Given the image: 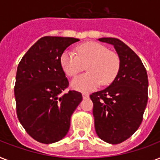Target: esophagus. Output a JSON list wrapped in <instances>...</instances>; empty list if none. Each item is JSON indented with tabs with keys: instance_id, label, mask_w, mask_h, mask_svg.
Listing matches in <instances>:
<instances>
[{
	"instance_id": "obj_1",
	"label": "esophagus",
	"mask_w": 160,
	"mask_h": 160,
	"mask_svg": "<svg viewBox=\"0 0 160 160\" xmlns=\"http://www.w3.org/2000/svg\"><path fill=\"white\" fill-rule=\"evenodd\" d=\"M82 96H83V98H88L89 97V93H82Z\"/></svg>"
}]
</instances>
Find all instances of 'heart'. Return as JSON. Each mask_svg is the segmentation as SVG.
Here are the masks:
<instances>
[{
  "mask_svg": "<svg viewBox=\"0 0 160 160\" xmlns=\"http://www.w3.org/2000/svg\"><path fill=\"white\" fill-rule=\"evenodd\" d=\"M61 66L68 76H75L86 66L87 73L75 78L71 85L83 92L92 91L101 84L108 85L120 71L121 60L118 53L98 42H85L76 47V54L66 50L60 58Z\"/></svg>",
  "mask_w": 160,
  "mask_h": 160,
  "instance_id": "b5f03b06",
  "label": "heart"
}]
</instances>
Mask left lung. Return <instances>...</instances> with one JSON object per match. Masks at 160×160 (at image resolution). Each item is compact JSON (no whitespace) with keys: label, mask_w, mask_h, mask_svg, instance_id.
<instances>
[{"label":"left lung","mask_w":160,"mask_h":160,"mask_svg":"<svg viewBox=\"0 0 160 160\" xmlns=\"http://www.w3.org/2000/svg\"><path fill=\"white\" fill-rule=\"evenodd\" d=\"M113 45L121 60L120 71L105 89L90 94L97 135L119 144L134 134L143 120L148 101L147 72L134 51L114 38H99Z\"/></svg>","instance_id":"left-lung-1"}]
</instances>
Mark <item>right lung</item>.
<instances>
[{"label": "right lung", "instance_id": "right-lung-1", "mask_svg": "<svg viewBox=\"0 0 160 160\" xmlns=\"http://www.w3.org/2000/svg\"><path fill=\"white\" fill-rule=\"evenodd\" d=\"M74 38L46 36L28 49L18 65L15 97L19 122L38 142L59 141L70 128L71 117L82 101V94L69 90L60 58Z\"/></svg>", "mask_w": 160, "mask_h": 160}]
</instances>
